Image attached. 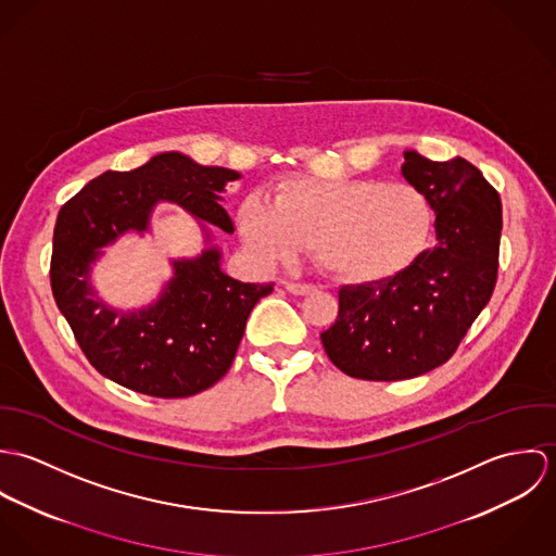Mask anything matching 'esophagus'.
<instances>
[{"label":"esophagus","instance_id":"1","mask_svg":"<svg viewBox=\"0 0 556 556\" xmlns=\"http://www.w3.org/2000/svg\"><path fill=\"white\" fill-rule=\"evenodd\" d=\"M285 289H287L289 293H293V295H308V293H313V291H315V287H313V285H306V282H293V280H287V282H285Z\"/></svg>","mask_w":556,"mask_h":556}]
</instances>
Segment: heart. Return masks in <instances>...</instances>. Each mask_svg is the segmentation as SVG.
Segmentation results:
<instances>
[{"label":"heart","instance_id":"obj_1","mask_svg":"<svg viewBox=\"0 0 556 556\" xmlns=\"http://www.w3.org/2000/svg\"><path fill=\"white\" fill-rule=\"evenodd\" d=\"M432 212L408 184L375 179L325 181L291 177L276 188L274 205L248 197L239 231L269 263H291L302 248L318 265L349 282H375L404 271L426 248Z\"/></svg>","mask_w":556,"mask_h":556}]
</instances>
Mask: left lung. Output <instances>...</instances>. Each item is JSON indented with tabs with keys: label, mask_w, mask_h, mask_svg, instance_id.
Wrapping results in <instances>:
<instances>
[{
	"label": "left lung",
	"mask_w": 556,
	"mask_h": 556,
	"mask_svg": "<svg viewBox=\"0 0 556 556\" xmlns=\"http://www.w3.org/2000/svg\"><path fill=\"white\" fill-rule=\"evenodd\" d=\"M402 175L437 214V245L392 278L338 291V318L320 342L353 379L404 381L443 366L496 285L501 199L481 170L404 152Z\"/></svg>",
	"instance_id": "8db88e82"
}]
</instances>
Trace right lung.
Listing matches in <instances>:
<instances>
[{
  "label": "right lung",
  "instance_id": "add662e5",
  "mask_svg": "<svg viewBox=\"0 0 556 556\" xmlns=\"http://www.w3.org/2000/svg\"><path fill=\"white\" fill-rule=\"evenodd\" d=\"M233 179L238 170L166 152L128 173H102L60 210L51 256L53 298L102 377L146 396L186 397L212 388L231 368L245 320L274 291L271 282L233 280L220 269V250L207 248L197 258L173 261L175 276L156 304L117 313L96 298L89 269L100 248L128 231H148L160 201L233 233L218 203Z\"/></svg>",
  "mask_w": 556,
  "mask_h": 556
}]
</instances>
